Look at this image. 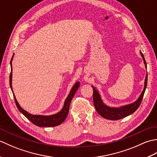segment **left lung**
<instances>
[{"mask_svg": "<svg viewBox=\"0 0 157 157\" xmlns=\"http://www.w3.org/2000/svg\"><path fill=\"white\" fill-rule=\"evenodd\" d=\"M140 54L142 55V57L143 58V60H144V64L146 67V63L145 61L144 56L141 52H140ZM147 77H148L147 74H146L145 82H144V90L142 91L141 95L140 96V97L137 101H136L135 102L132 103V104L125 105L124 106H121V107L120 108H111L109 107V106L105 105L101 100V96H100V94H98L97 90L95 89V88H94L92 86L93 101H94V105L96 111H97L98 114L100 115H101L102 117L107 119H111V120L121 119L122 118L125 117L127 116L132 114L133 113H134L136 110L138 109L139 106L141 104V102L142 101L143 96H144V92L146 88V86H147Z\"/></svg>", "mask_w": 157, "mask_h": 157, "instance_id": "obj_1", "label": "left lung"}]
</instances>
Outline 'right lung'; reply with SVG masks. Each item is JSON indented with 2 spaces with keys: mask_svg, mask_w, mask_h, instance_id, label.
<instances>
[{
  "mask_svg": "<svg viewBox=\"0 0 157 157\" xmlns=\"http://www.w3.org/2000/svg\"><path fill=\"white\" fill-rule=\"evenodd\" d=\"M13 57L11 59V74H10L9 77V84L10 86H11V88L12 90V65H11V61H12ZM79 86V83L78 82L76 84L73 86V87L72 88L71 92H70L68 96V97L67 98L65 101V104L64 106L62 109V110L59 113H56L55 115H49V116H42V115H33L29 114L27 111H25L23 110L21 106H19L18 104L17 101L15 97L14 94H13V97H14V100L15 102V104L17 106V108L19 109V111L21 112L22 114L26 117L29 121H30L32 123H34V125L39 126V127H54L59 125L60 124L65 121V119H66L67 116L68 115L69 113V106H70V103H71V100L73 98V96H74L75 92L77 91V90L78 89ZM13 92V90H12Z\"/></svg>",
  "mask_w": 157,
  "mask_h": 157,
  "instance_id": "obj_1",
  "label": "right lung"
}]
</instances>
